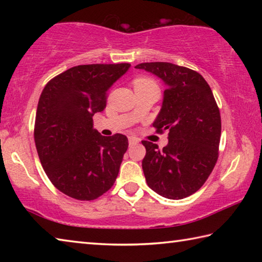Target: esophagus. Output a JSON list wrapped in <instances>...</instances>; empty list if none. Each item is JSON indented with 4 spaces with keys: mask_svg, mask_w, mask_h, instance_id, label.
<instances>
[{
    "mask_svg": "<svg viewBox=\"0 0 262 262\" xmlns=\"http://www.w3.org/2000/svg\"><path fill=\"white\" fill-rule=\"evenodd\" d=\"M128 142H129V145L132 147V145H135V144L139 143L140 140L136 139V137H134V136H129V137H128Z\"/></svg>",
    "mask_w": 262,
    "mask_h": 262,
    "instance_id": "1",
    "label": "esophagus"
}]
</instances>
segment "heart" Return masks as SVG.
Returning a JSON list of instances; mask_svg holds the SVG:
<instances>
[{
	"mask_svg": "<svg viewBox=\"0 0 262 262\" xmlns=\"http://www.w3.org/2000/svg\"><path fill=\"white\" fill-rule=\"evenodd\" d=\"M135 89H143V88H152L157 86L151 78L148 77H137L134 79Z\"/></svg>",
	"mask_w": 262,
	"mask_h": 262,
	"instance_id": "heart-1",
	"label": "heart"
}]
</instances>
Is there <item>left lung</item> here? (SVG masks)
Masks as SVG:
<instances>
[{
	"instance_id": "1",
	"label": "left lung",
	"mask_w": 262,
	"mask_h": 262,
	"mask_svg": "<svg viewBox=\"0 0 262 262\" xmlns=\"http://www.w3.org/2000/svg\"><path fill=\"white\" fill-rule=\"evenodd\" d=\"M135 68L155 74L167 86L152 126L158 134L168 130V143L159 150L142 141L147 150L142 161L145 180L164 198H187L202 187L219 158V106L209 84L195 70L168 62H145Z\"/></svg>"
}]
</instances>
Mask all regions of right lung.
<instances>
[{
    "instance_id": "obj_1",
    "label": "right lung",
    "mask_w": 262,
    "mask_h": 262,
    "mask_svg": "<svg viewBox=\"0 0 262 262\" xmlns=\"http://www.w3.org/2000/svg\"><path fill=\"white\" fill-rule=\"evenodd\" d=\"M129 67L76 66L43 88L35 114V148L48 179L70 198L95 200L117 179L128 139L122 134L100 135L92 117L104 111L110 88Z\"/></svg>"
}]
</instances>
